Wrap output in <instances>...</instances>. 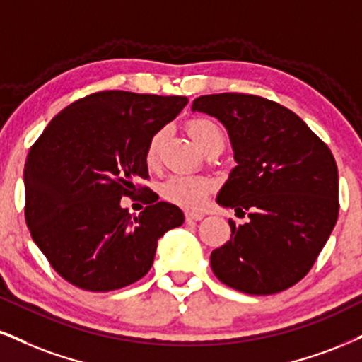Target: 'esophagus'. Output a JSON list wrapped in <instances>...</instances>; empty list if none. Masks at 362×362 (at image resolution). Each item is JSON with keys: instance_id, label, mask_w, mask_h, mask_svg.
Segmentation results:
<instances>
[{"instance_id": "1", "label": "esophagus", "mask_w": 362, "mask_h": 362, "mask_svg": "<svg viewBox=\"0 0 362 362\" xmlns=\"http://www.w3.org/2000/svg\"><path fill=\"white\" fill-rule=\"evenodd\" d=\"M204 214H200V212H185V219L187 221H202Z\"/></svg>"}]
</instances>
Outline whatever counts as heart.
<instances>
[{"label": "heart", "mask_w": 362, "mask_h": 362, "mask_svg": "<svg viewBox=\"0 0 362 362\" xmlns=\"http://www.w3.org/2000/svg\"><path fill=\"white\" fill-rule=\"evenodd\" d=\"M187 129H189L190 136L194 138V141L202 148L204 151L207 148L214 145H224V132L221 128L217 121L207 116H199L190 119L187 123ZM165 139V132L160 129L153 136L150 138L146 145L145 151V160L150 167L158 162V153L160 146H162ZM214 184L212 180H209L206 177H197V175H173L167 178L160 187V192H162L163 199H167L168 202L177 204V206L185 207V209H199L202 207V204L206 202L207 195L212 192Z\"/></svg>", "instance_id": "heart-1"}]
</instances>
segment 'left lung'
Segmentation results:
<instances>
[{"label": "left lung", "mask_w": 362, "mask_h": 362, "mask_svg": "<svg viewBox=\"0 0 362 362\" xmlns=\"http://www.w3.org/2000/svg\"><path fill=\"white\" fill-rule=\"evenodd\" d=\"M192 111L228 129L233 168L217 202L247 214L211 255L214 275L250 295H272L310 272L339 216L332 151L293 111L251 94L200 95Z\"/></svg>", "instance_id": "obj_1"}]
</instances>
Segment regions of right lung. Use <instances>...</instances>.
I'll use <instances>...</instances> for the list:
<instances>
[{
    "label": "right lung",
    "instance_id": "1",
    "mask_svg": "<svg viewBox=\"0 0 362 362\" xmlns=\"http://www.w3.org/2000/svg\"><path fill=\"white\" fill-rule=\"evenodd\" d=\"M184 95L94 93L60 111L30 148L25 163V221L33 241L64 280L111 291L138 281L153 264L165 233L184 224L168 202L138 216L121 197L148 187L150 138L185 107Z\"/></svg>",
    "mask_w": 362,
    "mask_h": 362
}]
</instances>
